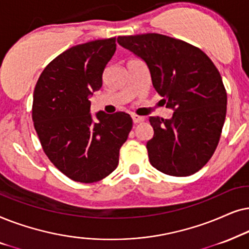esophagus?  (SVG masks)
I'll list each match as a JSON object with an SVG mask.
<instances>
[{"mask_svg":"<svg viewBox=\"0 0 249 249\" xmlns=\"http://www.w3.org/2000/svg\"><path fill=\"white\" fill-rule=\"evenodd\" d=\"M132 119H133L134 124H137V123H141V122L144 121V118L142 117V116H138V115H132Z\"/></svg>","mask_w":249,"mask_h":249,"instance_id":"1","label":"esophagus"}]
</instances>
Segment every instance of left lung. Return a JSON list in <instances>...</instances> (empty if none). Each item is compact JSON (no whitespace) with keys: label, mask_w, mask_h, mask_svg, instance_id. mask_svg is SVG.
Returning <instances> with one entry per match:
<instances>
[{"label":"left lung","mask_w":249,"mask_h":249,"mask_svg":"<svg viewBox=\"0 0 249 249\" xmlns=\"http://www.w3.org/2000/svg\"><path fill=\"white\" fill-rule=\"evenodd\" d=\"M117 42L147 64L154 89L174 110L171 119L149 118V161L167 175L195 174L213 156L225 121L227 91L217 68L200 49L166 35L119 36Z\"/></svg>","instance_id":"8db88e82"}]
</instances>
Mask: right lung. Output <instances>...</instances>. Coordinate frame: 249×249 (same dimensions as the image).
<instances>
[{
	"mask_svg": "<svg viewBox=\"0 0 249 249\" xmlns=\"http://www.w3.org/2000/svg\"><path fill=\"white\" fill-rule=\"evenodd\" d=\"M116 51V38L72 46L42 71L33 97L32 117L43 150L61 173L92 183L116 170L119 149L131 132V116L90 114L89 97L102 86V74Z\"/></svg>",
	"mask_w": 249,
	"mask_h": 249,
	"instance_id": "add662e5",
	"label": "right lung"
}]
</instances>
